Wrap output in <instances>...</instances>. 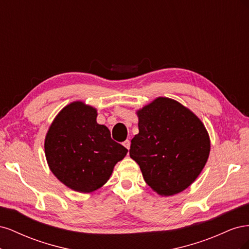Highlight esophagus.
<instances>
[{"label": "esophagus", "mask_w": 249, "mask_h": 249, "mask_svg": "<svg viewBox=\"0 0 249 249\" xmlns=\"http://www.w3.org/2000/svg\"><path fill=\"white\" fill-rule=\"evenodd\" d=\"M124 146L125 148H127V149H130V146H131L130 140H125V141L124 142Z\"/></svg>", "instance_id": "1"}]
</instances>
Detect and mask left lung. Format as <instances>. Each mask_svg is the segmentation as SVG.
Listing matches in <instances>:
<instances>
[{"mask_svg": "<svg viewBox=\"0 0 249 249\" xmlns=\"http://www.w3.org/2000/svg\"><path fill=\"white\" fill-rule=\"evenodd\" d=\"M136 114L139 133L131 141L130 157L145 183L162 196L184 191L208 161L211 141L205 124L182 104L163 96Z\"/></svg>", "mask_w": 249, "mask_h": 249, "instance_id": "1", "label": "left lung"}]
</instances>
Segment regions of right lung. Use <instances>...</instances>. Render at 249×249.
<instances>
[{"label":"right lung","instance_id":"obj_1","mask_svg":"<svg viewBox=\"0 0 249 249\" xmlns=\"http://www.w3.org/2000/svg\"><path fill=\"white\" fill-rule=\"evenodd\" d=\"M96 117L94 107L72 102L58 113L44 139V154L53 175L80 193L103 187L127 153L112 140L106 125L97 124Z\"/></svg>","mask_w":249,"mask_h":249}]
</instances>
